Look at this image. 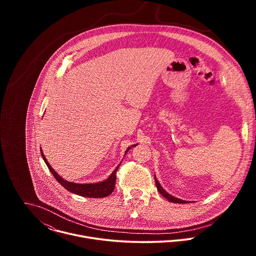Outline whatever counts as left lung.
I'll return each instance as SVG.
<instances>
[{"label":"left lung","mask_w":256,"mask_h":256,"mask_svg":"<svg viewBox=\"0 0 256 256\" xmlns=\"http://www.w3.org/2000/svg\"><path fill=\"white\" fill-rule=\"evenodd\" d=\"M155 182H156V186H157V190H158V192L165 198H167L169 202H176V204H186V200H180V198H174L173 196H171V194H169L162 186H161V184H159V181L157 180V178L155 177Z\"/></svg>","instance_id":"8db88e82"}]
</instances>
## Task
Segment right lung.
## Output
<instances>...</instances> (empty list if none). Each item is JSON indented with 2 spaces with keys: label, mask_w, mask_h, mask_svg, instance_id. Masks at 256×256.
<instances>
[{
  "label": "right lung",
  "mask_w": 256,
  "mask_h": 256,
  "mask_svg": "<svg viewBox=\"0 0 256 256\" xmlns=\"http://www.w3.org/2000/svg\"><path fill=\"white\" fill-rule=\"evenodd\" d=\"M132 146V147H134ZM130 149V147L128 148L126 152ZM42 152V156L46 164V166L48 167L50 171L52 172V174L54 176V178L58 180V184H60V186H62L66 190L81 196H85V198H105L107 196L110 194L116 186V171L120 168V165L114 169V171L110 174L106 180L101 181V182H97V184H74V182L70 181H66V179H64L62 177H60L50 165V163L48 162L46 158L44 157V154L42 152V150L40 149Z\"/></svg>",
  "instance_id": "1"
}]
</instances>
